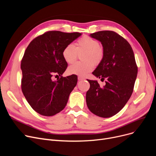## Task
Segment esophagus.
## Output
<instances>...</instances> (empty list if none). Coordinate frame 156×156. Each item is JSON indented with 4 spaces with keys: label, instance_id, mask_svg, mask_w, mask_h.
Here are the masks:
<instances>
[{
    "label": "esophagus",
    "instance_id": "esophagus-1",
    "mask_svg": "<svg viewBox=\"0 0 156 156\" xmlns=\"http://www.w3.org/2000/svg\"><path fill=\"white\" fill-rule=\"evenodd\" d=\"M78 80L79 81H80V80H85V78H84V77H82V76H79L78 77Z\"/></svg>",
    "mask_w": 156,
    "mask_h": 156
}]
</instances>
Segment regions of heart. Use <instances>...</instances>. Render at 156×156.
<instances>
[{"label":"heart","instance_id":"b5f03b06","mask_svg":"<svg viewBox=\"0 0 156 156\" xmlns=\"http://www.w3.org/2000/svg\"><path fill=\"white\" fill-rule=\"evenodd\" d=\"M83 61L78 62L68 68V73L72 74L84 76L94 69V65L102 61L105 51L96 39L89 36H83L76 42L74 46L69 44L65 46L62 51V57L65 62L71 64L77 60L79 55Z\"/></svg>","mask_w":156,"mask_h":156}]
</instances>
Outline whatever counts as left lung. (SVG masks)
<instances>
[{
  "instance_id": "8db88e82",
  "label": "left lung",
  "mask_w": 156,
  "mask_h": 156,
  "mask_svg": "<svg viewBox=\"0 0 156 156\" xmlns=\"http://www.w3.org/2000/svg\"><path fill=\"white\" fill-rule=\"evenodd\" d=\"M90 36L101 41L105 51L103 60L92 74L106 80V85L101 87L97 81L88 80L90 89L86 102L94 115L110 117L122 109L131 96L138 67L130 44L117 32L103 30Z\"/></svg>"
}]
</instances>
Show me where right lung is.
<instances>
[{
    "instance_id": "obj_1",
    "label": "right lung",
    "mask_w": 156,
    "mask_h": 156,
    "mask_svg": "<svg viewBox=\"0 0 156 156\" xmlns=\"http://www.w3.org/2000/svg\"><path fill=\"white\" fill-rule=\"evenodd\" d=\"M82 34L48 31L34 39L21 61L22 90L32 109L50 117L65 108L69 94L76 85V74L63 77L67 64L62 57L65 46ZM59 76L56 82L51 79Z\"/></svg>"
}]
</instances>
